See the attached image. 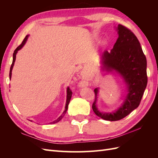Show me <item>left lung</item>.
<instances>
[{"label": "left lung", "mask_w": 158, "mask_h": 158, "mask_svg": "<svg viewBox=\"0 0 158 158\" xmlns=\"http://www.w3.org/2000/svg\"><path fill=\"white\" fill-rule=\"evenodd\" d=\"M118 35L113 48L102 54V69L107 73L117 74L123 79L127 94L121 106L114 111H100L97 107L99 88L94 89L95 100L92 109L95 114L104 120H121L130 114L140 105L146 89L148 77L147 61L140 42L128 28L121 24L116 27Z\"/></svg>", "instance_id": "8db88e82"}]
</instances>
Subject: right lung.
<instances>
[{
  "label": "right lung",
  "instance_id": "1",
  "mask_svg": "<svg viewBox=\"0 0 158 158\" xmlns=\"http://www.w3.org/2000/svg\"><path fill=\"white\" fill-rule=\"evenodd\" d=\"M28 37H29V35H27L26 36V37L24 38V40H23L22 44L20 45H19L17 48L15 49V51H14V53H13V60H12V65L10 66V74H9V76H10V79H11V77H12V69H13V66L14 65V63H15V60H16V54L17 52L19 50H20L22 47H23V45H24L26 44V43L27 40V38ZM66 106H65V109H64V111H63V113H62L61 115L56 119V120L52 121L51 123H50V124H54V123H58L59 121H60L62 118H63V117L64 116V114H66V111H67L68 109V106H69V102L70 101V99H71V97H72V94H73V92H72V91L70 89V88L68 87L67 89H66Z\"/></svg>",
  "mask_w": 158,
  "mask_h": 158
}]
</instances>
